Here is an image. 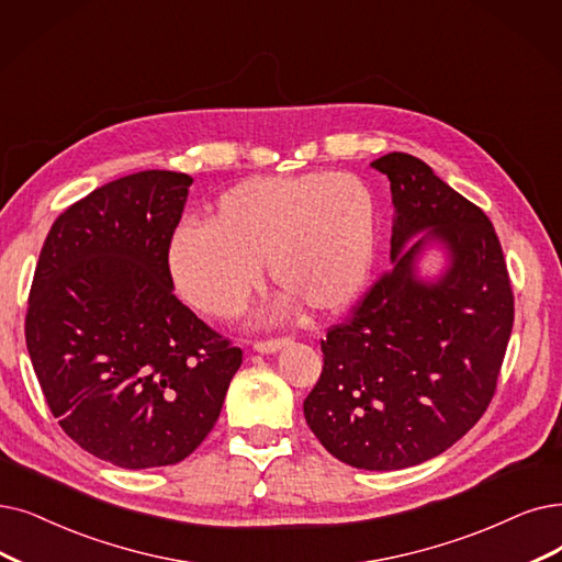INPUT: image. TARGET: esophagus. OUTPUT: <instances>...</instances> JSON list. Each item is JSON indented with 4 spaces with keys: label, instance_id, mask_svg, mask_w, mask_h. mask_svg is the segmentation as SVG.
Returning <instances> with one entry per match:
<instances>
[{
    "label": "esophagus",
    "instance_id": "34e87169",
    "mask_svg": "<svg viewBox=\"0 0 562 562\" xmlns=\"http://www.w3.org/2000/svg\"><path fill=\"white\" fill-rule=\"evenodd\" d=\"M290 339H269V341H256L254 344V350L256 352H262V355H272L277 350H281L283 346H288Z\"/></svg>",
    "mask_w": 562,
    "mask_h": 562
}]
</instances>
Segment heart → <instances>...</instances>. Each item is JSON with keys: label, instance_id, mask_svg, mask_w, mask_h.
Masks as SVG:
<instances>
[{"label": "heart", "instance_id": "obj_1", "mask_svg": "<svg viewBox=\"0 0 562 562\" xmlns=\"http://www.w3.org/2000/svg\"><path fill=\"white\" fill-rule=\"evenodd\" d=\"M378 241L375 195L352 172L256 177L221 193L205 223H182L168 241L177 293L228 321L260 285V265L281 290L277 313L348 308L369 281Z\"/></svg>", "mask_w": 562, "mask_h": 562}]
</instances>
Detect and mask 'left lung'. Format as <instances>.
Listing matches in <instances>:
<instances>
[{
    "label": "left lung",
    "instance_id": "obj_1",
    "mask_svg": "<svg viewBox=\"0 0 562 562\" xmlns=\"http://www.w3.org/2000/svg\"><path fill=\"white\" fill-rule=\"evenodd\" d=\"M371 166L390 179L394 267L348 323L327 331L304 417L339 461L401 470L442 454L484 415L514 295L498 235L480 207L417 156L392 151ZM436 243L446 262L422 278L418 258Z\"/></svg>",
    "mask_w": 562,
    "mask_h": 562
}]
</instances>
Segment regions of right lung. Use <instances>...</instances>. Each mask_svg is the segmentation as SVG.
I'll use <instances>...</instances> for the list:
<instances>
[{
    "label": "right lung",
    "mask_w": 562,
    "mask_h": 562,
    "mask_svg": "<svg viewBox=\"0 0 562 562\" xmlns=\"http://www.w3.org/2000/svg\"><path fill=\"white\" fill-rule=\"evenodd\" d=\"M193 179L143 170L57 216L25 339L64 434L112 465L187 459L218 419L241 350L175 297L168 241Z\"/></svg>",
    "instance_id": "obj_1"
}]
</instances>
